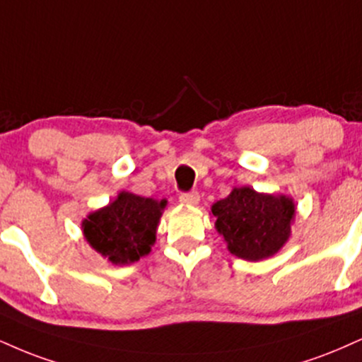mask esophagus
<instances>
[{
	"label": "esophagus",
	"mask_w": 362,
	"mask_h": 362,
	"mask_svg": "<svg viewBox=\"0 0 362 362\" xmlns=\"http://www.w3.org/2000/svg\"><path fill=\"white\" fill-rule=\"evenodd\" d=\"M178 199H180L182 204H187V206H195L199 202V192H182Z\"/></svg>",
	"instance_id": "esophagus-1"
}]
</instances>
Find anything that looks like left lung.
Here are the masks:
<instances>
[{
    "label": "left lung",
    "instance_id": "left-lung-1",
    "mask_svg": "<svg viewBox=\"0 0 362 362\" xmlns=\"http://www.w3.org/2000/svg\"><path fill=\"white\" fill-rule=\"evenodd\" d=\"M216 229L238 258L259 261L285 245L295 216L293 200L285 195L258 194L251 187L234 189L212 206Z\"/></svg>",
    "mask_w": 362,
    "mask_h": 362
}]
</instances>
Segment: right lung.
I'll return each mask as SVG.
<instances>
[{"instance_id": "right-lung-1", "label": "right lung", "mask_w": 362, "mask_h": 362, "mask_svg": "<svg viewBox=\"0 0 362 362\" xmlns=\"http://www.w3.org/2000/svg\"><path fill=\"white\" fill-rule=\"evenodd\" d=\"M167 200L121 192L115 202L82 223L84 236L95 251L115 264H129L150 252L156 226Z\"/></svg>"}]
</instances>
